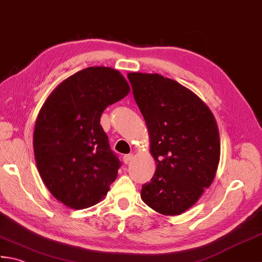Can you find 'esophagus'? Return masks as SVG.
Segmentation results:
<instances>
[{"label": "esophagus", "mask_w": 262, "mask_h": 262, "mask_svg": "<svg viewBox=\"0 0 262 262\" xmlns=\"http://www.w3.org/2000/svg\"><path fill=\"white\" fill-rule=\"evenodd\" d=\"M132 160H133V154H127V155H125L124 157H123V161H124L125 164H127V163H130Z\"/></svg>", "instance_id": "obj_1"}]
</instances>
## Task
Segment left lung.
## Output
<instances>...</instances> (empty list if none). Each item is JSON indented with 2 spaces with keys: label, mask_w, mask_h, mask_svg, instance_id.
<instances>
[{
  "label": "left lung",
  "mask_w": 262,
  "mask_h": 262,
  "mask_svg": "<svg viewBox=\"0 0 262 262\" xmlns=\"http://www.w3.org/2000/svg\"><path fill=\"white\" fill-rule=\"evenodd\" d=\"M145 118L156 171L142 185L141 200L164 215L191 208L213 181L220 161L216 121L189 89L159 74L129 73Z\"/></svg>",
  "instance_id": "obj_1"
}]
</instances>
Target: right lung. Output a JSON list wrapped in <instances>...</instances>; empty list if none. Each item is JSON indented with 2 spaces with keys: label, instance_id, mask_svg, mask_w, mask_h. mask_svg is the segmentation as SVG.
Instances as JSON below:
<instances>
[{
  "label": "right lung",
  "instance_id": "1",
  "mask_svg": "<svg viewBox=\"0 0 262 262\" xmlns=\"http://www.w3.org/2000/svg\"><path fill=\"white\" fill-rule=\"evenodd\" d=\"M129 92L118 71L88 67L62 81L43 103L34 129V155L44 185L68 208L99 203L115 181L121 162L100 117Z\"/></svg>",
  "mask_w": 262,
  "mask_h": 262
}]
</instances>
